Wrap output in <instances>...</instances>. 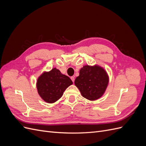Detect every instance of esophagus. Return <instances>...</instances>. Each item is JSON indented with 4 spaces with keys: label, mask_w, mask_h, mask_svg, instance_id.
I'll return each instance as SVG.
<instances>
[{
    "label": "esophagus",
    "mask_w": 146,
    "mask_h": 146,
    "mask_svg": "<svg viewBox=\"0 0 146 146\" xmlns=\"http://www.w3.org/2000/svg\"><path fill=\"white\" fill-rule=\"evenodd\" d=\"M70 78H71V80H72V81L73 82H74V80H75V77H74V76H72V77H70Z\"/></svg>",
    "instance_id": "esophagus-1"
}]
</instances>
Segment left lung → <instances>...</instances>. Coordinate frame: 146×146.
Returning a JSON list of instances; mask_svg holds the SVG:
<instances>
[{"label":"left lung","mask_w":146,"mask_h":146,"mask_svg":"<svg viewBox=\"0 0 146 146\" xmlns=\"http://www.w3.org/2000/svg\"><path fill=\"white\" fill-rule=\"evenodd\" d=\"M74 83L83 97L90 100H95L104 94L108 83V77L100 66L86 65L80 70L79 76Z\"/></svg>","instance_id":"obj_1"}]
</instances>
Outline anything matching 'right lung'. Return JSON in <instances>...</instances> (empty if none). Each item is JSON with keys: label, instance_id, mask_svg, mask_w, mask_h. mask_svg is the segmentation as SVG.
<instances>
[{"label": "right lung", "instance_id": "add662e5", "mask_svg": "<svg viewBox=\"0 0 146 146\" xmlns=\"http://www.w3.org/2000/svg\"><path fill=\"white\" fill-rule=\"evenodd\" d=\"M72 83L68 76L61 74L58 69L53 68L39 77L36 86L41 98L46 102L52 104L60 99L66 88Z\"/></svg>", "mask_w": 146, "mask_h": 146}]
</instances>
